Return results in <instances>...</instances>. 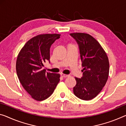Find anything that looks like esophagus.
Segmentation results:
<instances>
[{
    "instance_id": "esophagus-1",
    "label": "esophagus",
    "mask_w": 126,
    "mask_h": 126,
    "mask_svg": "<svg viewBox=\"0 0 126 126\" xmlns=\"http://www.w3.org/2000/svg\"><path fill=\"white\" fill-rule=\"evenodd\" d=\"M61 75L62 77H63V78H66V77H69V75H67V74H63V73H61Z\"/></svg>"
}]
</instances>
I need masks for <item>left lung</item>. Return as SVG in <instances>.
I'll list each match as a JSON object with an SVG mask.
<instances>
[{
    "instance_id": "obj_1",
    "label": "left lung",
    "mask_w": 126,
    "mask_h": 126,
    "mask_svg": "<svg viewBox=\"0 0 126 126\" xmlns=\"http://www.w3.org/2000/svg\"><path fill=\"white\" fill-rule=\"evenodd\" d=\"M70 35L78 44L83 67L82 78H75L77 84L73 88V92L80 99L92 100L101 91L107 82L109 59L102 46L91 35L73 32Z\"/></svg>"
}]
</instances>
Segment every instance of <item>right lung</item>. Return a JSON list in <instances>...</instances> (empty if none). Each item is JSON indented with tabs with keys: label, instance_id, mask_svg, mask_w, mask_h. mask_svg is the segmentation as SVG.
I'll use <instances>...</instances> for the list:
<instances>
[{
	"label": "right lung",
	"instance_id": "1",
	"mask_svg": "<svg viewBox=\"0 0 126 126\" xmlns=\"http://www.w3.org/2000/svg\"><path fill=\"white\" fill-rule=\"evenodd\" d=\"M58 34H43L30 39L20 50L16 61L17 76L32 98L43 101L51 95L60 75L46 72L44 63L50 59V47L60 37Z\"/></svg>",
	"mask_w": 126,
	"mask_h": 126
}]
</instances>
